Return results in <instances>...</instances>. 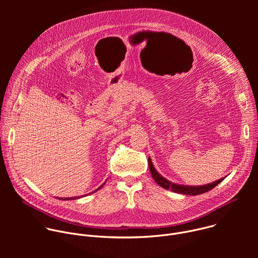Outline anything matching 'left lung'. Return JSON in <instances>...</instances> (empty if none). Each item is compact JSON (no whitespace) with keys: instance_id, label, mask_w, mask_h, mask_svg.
I'll return each instance as SVG.
<instances>
[{"instance_id":"left-lung-1","label":"left lung","mask_w":258,"mask_h":258,"mask_svg":"<svg viewBox=\"0 0 258 258\" xmlns=\"http://www.w3.org/2000/svg\"><path fill=\"white\" fill-rule=\"evenodd\" d=\"M148 163H149V169L150 172L154 178V180L158 183L160 187H162L163 189L166 190H170L172 192L175 193H179V194H183V195H200L203 194L205 192H208L210 190H212L214 187H216L220 181H223L226 177L219 178L211 183H208V185H204V186H182V185H177V183L171 182L169 180H167L166 178H164L161 174H159L156 169L153 166V163L151 161V158H148Z\"/></svg>"}]
</instances>
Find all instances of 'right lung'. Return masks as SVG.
<instances>
[{"mask_svg": "<svg viewBox=\"0 0 258 258\" xmlns=\"http://www.w3.org/2000/svg\"><path fill=\"white\" fill-rule=\"evenodd\" d=\"M103 185H104V183H103ZM103 185H102V186H103ZM102 186H101L100 188H98L96 191H98L99 189H101V188H102ZM96 191H95V192H96ZM78 198H80V197H71V198H65V199H62V200H70V199L72 200V199H78Z\"/></svg>", "mask_w": 258, "mask_h": 258, "instance_id": "obj_1", "label": "right lung"}]
</instances>
